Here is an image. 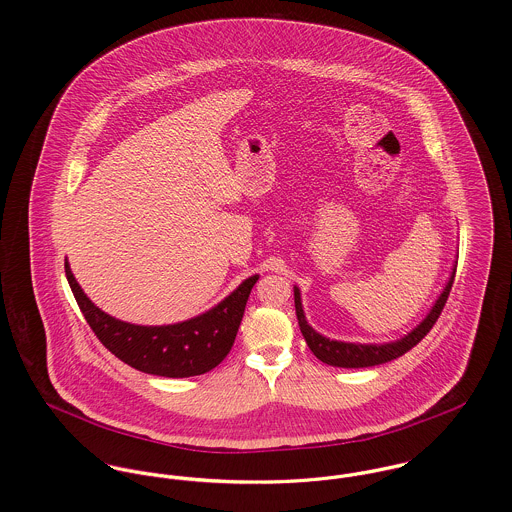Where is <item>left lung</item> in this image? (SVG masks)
<instances>
[{
	"label": "left lung",
	"instance_id": "8db88e82",
	"mask_svg": "<svg viewBox=\"0 0 512 512\" xmlns=\"http://www.w3.org/2000/svg\"><path fill=\"white\" fill-rule=\"evenodd\" d=\"M453 280H455V268L449 276L447 286L443 288L438 301L434 303L432 311L426 315V319L416 329H412L408 335H404L402 339H398L394 343L361 345V343L331 341V339L319 335L311 325H307L303 305H301V295H299L297 288H293L295 315H297V323H299V329H301V335H303L307 347L325 365L341 366V368H365V366L382 365V363H388V361H394V359L402 357L404 353H408L412 347H416L430 333V329L436 325V321H438V317L443 311V305L449 297Z\"/></svg>",
	"mask_w": 512,
	"mask_h": 512
}]
</instances>
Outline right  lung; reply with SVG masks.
I'll return each mask as SVG.
<instances>
[{
	"mask_svg": "<svg viewBox=\"0 0 512 512\" xmlns=\"http://www.w3.org/2000/svg\"><path fill=\"white\" fill-rule=\"evenodd\" d=\"M65 272L74 299L100 343L126 365L155 376L185 378L213 370L230 353L248 295L258 276L244 280L207 313L175 325L146 327L120 321L98 309L74 280L69 262Z\"/></svg>",
	"mask_w": 512,
	"mask_h": 512,
	"instance_id": "1",
	"label": "right lung"
}]
</instances>
